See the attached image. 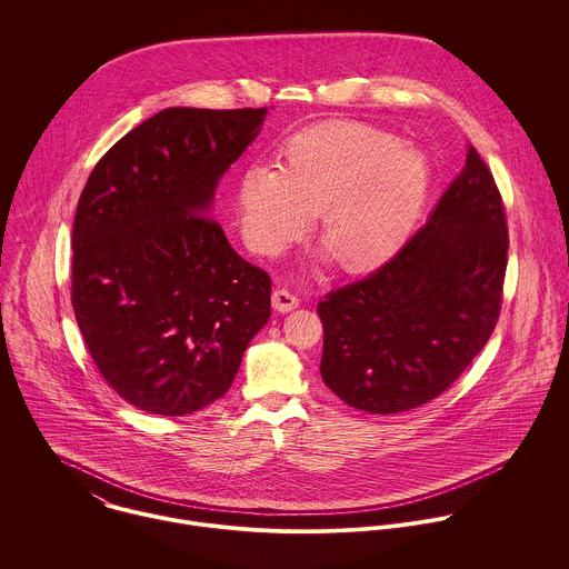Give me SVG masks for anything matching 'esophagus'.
<instances>
[{
	"label": "esophagus",
	"instance_id": "esophagus-1",
	"mask_svg": "<svg viewBox=\"0 0 569 569\" xmlns=\"http://www.w3.org/2000/svg\"><path fill=\"white\" fill-rule=\"evenodd\" d=\"M271 305H273L276 311L289 313V311H293V309L300 305V300H298L293 293H289L287 289H278V291H273V296H271Z\"/></svg>",
	"mask_w": 569,
	"mask_h": 569
}]
</instances>
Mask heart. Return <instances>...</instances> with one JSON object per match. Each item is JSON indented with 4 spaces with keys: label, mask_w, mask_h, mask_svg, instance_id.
<instances>
[{
    "label": "heart",
    "mask_w": 569,
    "mask_h": 569,
    "mask_svg": "<svg viewBox=\"0 0 569 569\" xmlns=\"http://www.w3.org/2000/svg\"><path fill=\"white\" fill-rule=\"evenodd\" d=\"M429 190L427 160L359 120H330L291 136L280 166H249L239 221L256 253L278 256L320 212L318 244L343 271L386 262L406 243Z\"/></svg>",
    "instance_id": "1"
}]
</instances>
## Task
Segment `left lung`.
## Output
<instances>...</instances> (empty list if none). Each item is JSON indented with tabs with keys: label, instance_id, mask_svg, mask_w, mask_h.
<instances>
[{
	"label": "left lung",
	"instance_id": "8db88e82",
	"mask_svg": "<svg viewBox=\"0 0 569 569\" xmlns=\"http://www.w3.org/2000/svg\"><path fill=\"white\" fill-rule=\"evenodd\" d=\"M508 223L492 172L467 166L427 223L386 264L326 293L320 372L346 406L397 413L442 395L492 335Z\"/></svg>",
	"mask_w": 569,
	"mask_h": 569
}]
</instances>
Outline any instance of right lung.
Masks as SVG:
<instances>
[{
  "label": "right lung",
  "instance_id": "right-lung-1",
  "mask_svg": "<svg viewBox=\"0 0 569 569\" xmlns=\"http://www.w3.org/2000/svg\"><path fill=\"white\" fill-rule=\"evenodd\" d=\"M267 109L170 107L93 166L72 230V307L104 381L183 416L221 399L271 316V278L208 217Z\"/></svg>",
  "mask_w": 569,
  "mask_h": 569
}]
</instances>
